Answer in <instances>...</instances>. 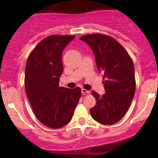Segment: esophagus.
<instances>
[{
  "label": "esophagus",
  "instance_id": "esophagus-1",
  "mask_svg": "<svg viewBox=\"0 0 158 158\" xmlns=\"http://www.w3.org/2000/svg\"><path fill=\"white\" fill-rule=\"evenodd\" d=\"M89 93H90V92H89V90H86V89H82V94H83V95H85V94H89Z\"/></svg>",
  "mask_w": 158,
  "mask_h": 158
}]
</instances>
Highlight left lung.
<instances>
[{"label": "left lung", "mask_w": 158, "mask_h": 158, "mask_svg": "<svg viewBox=\"0 0 158 158\" xmlns=\"http://www.w3.org/2000/svg\"><path fill=\"white\" fill-rule=\"evenodd\" d=\"M80 40L93 51L97 68L104 73L102 83L106 93L100 96L92 91L96 103L90 109L91 115L98 123L113 125L126 114L135 95L134 63L125 48L108 35L88 34Z\"/></svg>", "instance_id": "left-lung-1"}]
</instances>
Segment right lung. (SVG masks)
I'll list each match as a JSON object with an SVG mask.
<instances>
[{"label": "right lung", "instance_id": "add662e5", "mask_svg": "<svg viewBox=\"0 0 158 158\" xmlns=\"http://www.w3.org/2000/svg\"><path fill=\"white\" fill-rule=\"evenodd\" d=\"M75 36L52 35L30 52L25 68L26 93L38 120L47 127L60 128L71 121L81 97L79 87L59 86L63 71L62 53Z\"/></svg>", "mask_w": 158, "mask_h": 158}]
</instances>
